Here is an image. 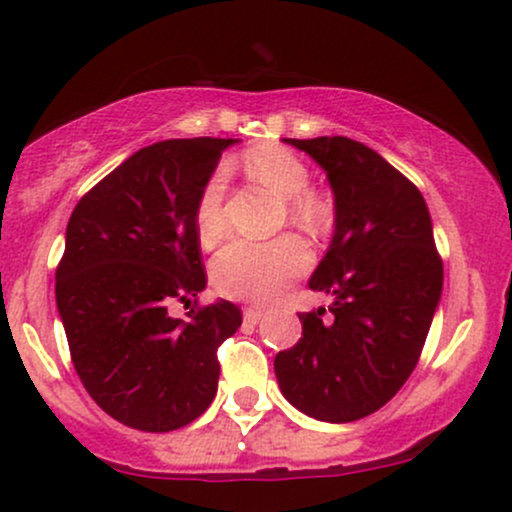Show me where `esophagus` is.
Segmentation results:
<instances>
[{"label": "esophagus", "mask_w": 512, "mask_h": 512, "mask_svg": "<svg viewBox=\"0 0 512 512\" xmlns=\"http://www.w3.org/2000/svg\"><path fill=\"white\" fill-rule=\"evenodd\" d=\"M262 316H264L262 309H252V307L243 309V321L250 323V326H255V323H260Z\"/></svg>", "instance_id": "1"}]
</instances>
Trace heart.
I'll list each match as a JSON object with an SVG mask.
<instances>
[{
  "instance_id": "heart-1",
  "label": "heart",
  "mask_w": 512,
  "mask_h": 512,
  "mask_svg": "<svg viewBox=\"0 0 512 512\" xmlns=\"http://www.w3.org/2000/svg\"><path fill=\"white\" fill-rule=\"evenodd\" d=\"M243 170L252 181L288 200V215L307 231L331 224L328 200L309 193V170L295 153L281 146H257L243 155ZM226 172L215 170L200 189L196 203V231L205 245L215 243L226 229ZM312 264L309 248L300 238L281 236L269 243L234 241L219 250L210 274L215 288L226 297L245 302H269L302 276Z\"/></svg>"
}]
</instances>
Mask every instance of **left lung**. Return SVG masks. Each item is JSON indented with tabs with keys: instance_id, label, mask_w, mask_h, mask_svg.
<instances>
[{
	"instance_id": "left-lung-1",
	"label": "left lung",
	"mask_w": 512,
	"mask_h": 512,
	"mask_svg": "<svg viewBox=\"0 0 512 512\" xmlns=\"http://www.w3.org/2000/svg\"><path fill=\"white\" fill-rule=\"evenodd\" d=\"M283 141L307 153L331 184L333 241L309 288L333 302L297 314L302 338L276 354V380L297 411L352 423L406 383L442 300L430 210L404 174L359 141Z\"/></svg>"
}]
</instances>
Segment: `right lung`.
<instances>
[{"label": "right lung", "instance_id": "right-lung-1", "mask_svg": "<svg viewBox=\"0 0 512 512\" xmlns=\"http://www.w3.org/2000/svg\"><path fill=\"white\" fill-rule=\"evenodd\" d=\"M238 139H170L129 155L70 215L56 307L84 390L108 416L144 432L179 430L217 394V347L241 309L217 300L184 319L208 278L196 203Z\"/></svg>", "mask_w": 512, "mask_h": 512}]
</instances>
